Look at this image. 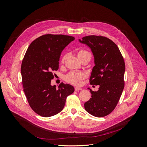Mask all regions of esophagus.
I'll use <instances>...</instances> for the list:
<instances>
[{"mask_svg":"<svg viewBox=\"0 0 147 147\" xmlns=\"http://www.w3.org/2000/svg\"><path fill=\"white\" fill-rule=\"evenodd\" d=\"M82 88H81L80 87H78V86H76L75 87V91H80V90H82Z\"/></svg>","mask_w":147,"mask_h":147,"instance_id":"34e87169","label":"esophagus"}]
</instances>
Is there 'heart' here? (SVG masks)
<instances>
[{"mask_svg":"<svg viewBox=\"0 0 147 147\" xmlns=\"http://www.w3.org/2000/svg\"><path fill=\"white\" fill-rule=\"evenodd\" d=\"M78 57H80L84 55H90L91 56V53L87 51L85 49H80L77 51ZM66 58V55H64L61 59V63H63ZM84 74L80 72H75V71H72L65 77V80L67 82L71 83L74 85H79L82 83V80L84 78Z\"/></svg>","mask_w":147,"mask_h":147,"instance_id":"b5f03b06","label":"heart"}]
</instances>
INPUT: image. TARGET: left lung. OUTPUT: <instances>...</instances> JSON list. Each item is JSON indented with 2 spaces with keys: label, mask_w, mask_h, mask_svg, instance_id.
Returning a JSON list of instances; mask_svg holds the SVG:
<instances>
[{
  "label": "left lung",
  "mask_w": 147,
  "mask_h": 147,
  "mask_svg": "<svg viewBox=\"0 0 147 147\" xmlns=\"http://www.w3.org/2000/svg\"><path fill=\"white\" fill-rule=\"evenodd\" d=\"M80 42L90 47L94 55L95 65L90 83L99 86L97 91L88 88L91 98L84 103V109L94 117H105L116 107L124 87L123 57L116 44L107 37L88 35Z\"/></svg>",
  "instance_id": "left-lung-1"
}]
</instances>
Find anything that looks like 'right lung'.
<instances>
[{
    "instance_id": "add662e5",
    "label": "right lung",
    "mask_w": 147,
    "mask_h": 147,
    "mask_svg": "<svg viewBox=\"0 0 147 147\" xmlns=\"http://www.w3.org/2000/svg\"><path fill=\"white\" fill-rule=\"evenodd\" d=\"M75 37L61 34H45L30 44L22 61L21 72L23 91L28 103L40 116L50 117L59 113L67 97L74 92L69 84L58 88L51 85L53 71L59 69L61 53Z\"/></svg>"
}]
</instances>
